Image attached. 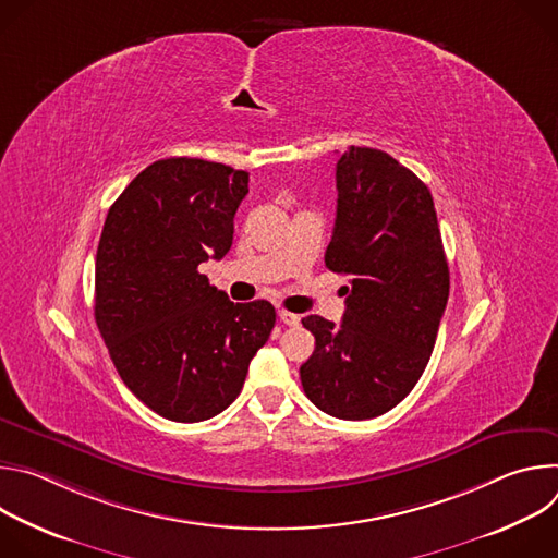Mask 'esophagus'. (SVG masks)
<instances>
[{
    "instance_id": "obj_1",
    "label": "esophagus",
    "mask_w": 558,
    "mask_h": 558,
    "mask_svg": "<svg viewBox=\"0 0 558 558\" xmlns=\"http://www.w3.org/2000/svg\"><path fill=\"white\" fill-rule=\"evenodd\" d=\"M278 317H280V320H282L284 325H289V327H298V325H300V315H298V313H291V311L280 308V311H278Z\"/></svg>"
}]
</instances>
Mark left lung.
Listing matches in <instances>:
<instances>
[{"mask_svg": "<svg viewBox=\"0 0 558 558\" xmlns=\"http://www.w3.org/2000/svg\"><path fill=\"white\" fill-rule=\"evenodd\" d=\"M338 214L325 265L349 274L342 325L302 317L315 338L300 366L308 400L338 420H373L420 381L450 274L430 190L381 149L351 145L336 166Z\"/></svg>", "mask_w": 558, "mask_h": 558, "instance_id": "8db88e82", "label": "left lung"}]
</instances>
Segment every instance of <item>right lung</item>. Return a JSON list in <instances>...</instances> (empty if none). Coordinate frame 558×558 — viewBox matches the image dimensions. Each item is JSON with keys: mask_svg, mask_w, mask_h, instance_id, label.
Listing matches in <instances>:
<instances>
[{"mask_svg": "<svg viewBox=\"0 0 558 558\" xmlns=\"http://www.w3.org/2000/svg\"><path fill=\"white\" fill-rule=\"evenodd\" d=\"M247 192L243 170L174 156L147 166L108 211L95 320L123 384L166 420L222 413L276 325L271 302H231L198 271L229 252Z\"/></svg>", "mask_w": 558, "mask_h": 558, "instance_id": "right-lung-1", "label": "right lung"}]
</instances>
